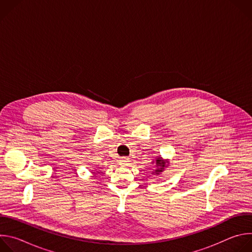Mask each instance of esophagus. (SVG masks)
<instances>
[{
	"label": "esophagus",
	"mask_w": 252,
	"mask_h": 252,
	"mask_svg": "<svg viewBox=\"0 0 252 252\" xmlns=\"http://www.w3.org/2000/svg\"><path fill=\"white\" fill-rule=\"evenodd\" d=\"M129 160L127 159V158H122L121 160H120V164H122V165H126V164H127V162H128Z\"/></svg>",
	"instance_id": "34e87169"
}]
</instances>
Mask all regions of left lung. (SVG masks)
Masks as SVG:
<instances>
[{
    "label": "left lung",
    "mask_w": 252,
    "mask_h": 252,
    "mask_svg": "<svg viewBox=\"0 0 252 252\" xmlns=\"http://www.w3.org/2000/svg\"><path fill=\"white\" fill-rule=\"evenodd\" d=\"M153 163V162H152ZM154 163H155V166H156V169L152 172V174H156V175H158L160 174L168 165H169V160L168 159H164L162 158L160 156L156 158V160H154Z\"/></svg>",
    "instance_id": "left-lung-1"
}]
</instances>
